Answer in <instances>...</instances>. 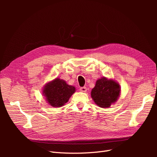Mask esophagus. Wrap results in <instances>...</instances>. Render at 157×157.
<instances>
[{"label":"esophagus","mask_w":157,"mask_h":157,"mask_svg":"<svg viewBox=\"0 0 157 157\" xmlns=\"http://www.w3.org/2000/svg\"><path fill=\"white\" fill-rule=\"evenodd\" d=\"M80 91L82 92H87V88L86 87H81L80 88Z\"/></svg>","instance_id":"obj_1"}]
</instances>
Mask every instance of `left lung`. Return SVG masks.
<instances>
[{
  "label": "left lung",
  "instance_id": "1",
  "mask_svg": "<svg viewBox=\"0 0 157 157\" xmlns=\"http://www.w3.org/2000/svg\"><path fill=\"white\" fill-rule=\"evenodd\" d=\"M121 92L120 84L115 80L104 77L97 80L91 91V97L98 107L109 108L117 101Z\"/></svg>",
  "mask_w": 157,
  "mask_h": 157
}]
</instances>
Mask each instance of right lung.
Returning a JSON list of instances; mask_svg holds the SVG:
<instances>
[{"label": "right lung", "instance_id": "right-lung-1", "mask_svg": "<svg viewBox=\"0 0 157 157\" xmlns=\"http://www.w3.org/2000/svg\"><path fill=\"white\" fill-rule=\"evenodd\" d=\"M75 92L74 86L69 85L65 80L59 78L46 83L42 90L48 105L58 108L63 107Z\"/></svg>", "mask_w": 157, "mask_h": 157}]
</instances>
